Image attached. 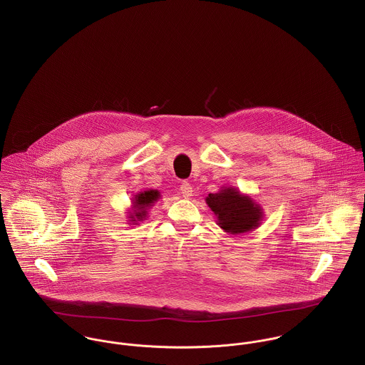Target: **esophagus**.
Listing matches in <instances>:
<instances>
[{"instance_id":"esophagus-1","label":"esophagus","mask_w":365,"mask_h":365,"mask_svg":"<svg viewBox=\"0 0 365 365\" xmlns=\"http://www.w3.org/2000/svg\"><path fill=\"white\" fill-rule=\"evenodd\" d=\"M180 191H181V194H182L184 198H190V197L192 195V185H191L190 182L184 181V182H181V185H180Z\"/></svg>"}]
</instances>
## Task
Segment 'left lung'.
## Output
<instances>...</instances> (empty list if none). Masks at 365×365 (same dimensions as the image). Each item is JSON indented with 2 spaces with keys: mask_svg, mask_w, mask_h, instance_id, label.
<instances>
[{
  "mask_svg": "<svg viewBox=\"0 0 365 365\" xmlns=\"http://www.w3.org/2000/svg\"><path fill=\"white\" fill-rule=\"evenodd\" d=\"M209 208L217 216L222 229L230 233H245L260 223L261 209L249 197L240 195L235 188H225L207 197Z\"/></svg>",
  "mask_w": 365,
  "mask_h": 365,
  "instance_id": "1",
  "label": "left lung"
}]
</instances>
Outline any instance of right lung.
Returning a JSON list of instances; mask_svg holds the SVG:
<instances>
[{"label": "right lung", "mask_w": 365, "mask_h": 365, "mask_svg": "<svg viewBox=\"0 0 365 365\" xmlns=\"http://www.w3.org/2000/svg\"><path fill=\"white\" fill-rule=\"evenodd\" d=\"M160 197L158 191L156 190H150V191H145V192H140L135 197V216L136 219H143L146 216V208H149L157 198ZM133 220H136L133 216H130Z\"/></svg>", "instance_id": "obj_1"}]
</instances>
